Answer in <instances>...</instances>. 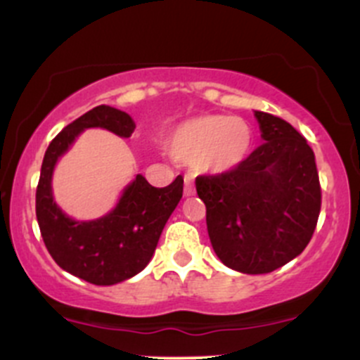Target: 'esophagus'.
<instances>
[{
  "label": "esophagus",
  "mask_w": 360,
  "mask_h": 360,
  "mask_svg": "<svg viewBox=\"0 0 360 360\" xmlns=\"http://www.w3.org/2000/svg\"><path fill=\"white\" fill-rule=\"evenodd\" d=\"M184 195H186V197L195 195V181L191 176L184 177Z\"/></svg>",
  "instance_id": "1"
}]
</instances>
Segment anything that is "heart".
Listing matches in <instances>:
<instances>
[{"mask_svg": "<svg viewBox=\"0 0 360 360\" xmlns=\"http://www.w3.org/2000/svg\"><path fill=\"white\" fill-rule=\"evenodd\" d=\"M165 146L177 162L197 165L203 172L224 174L248 158L252 129L237 116H195L170 130Z\"/></svg>", "mask_w": 360, "mask_h": 360, "instance_id": "heart-1", "label": "heart"}]
</instances>
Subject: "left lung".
Listing matches in <instances>:
<instances>
[{"instance_id": "obj_1", "label": "left lung", "mask_w": 360, "mask_h": 360, "mask_svg": "<svg viewBox=\"0 0 360 360\" xmlns=\"http://www.w3.org/2000/svg\"><path fill=\"white\" fill-rule=\"evenodd\" d=\"M264 144L237 169L198 176L214 252L231 270L270 274L303 252L321 214L315 155L296 129L254 111Z\"/></svg>"}]
</instances>
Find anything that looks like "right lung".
Segmentation results:
<instances>
[{"mask_svg":"<svg viewBox=\"0 0 360 360\" xmlns=\"http://www.w3.org/2000/svg\"><path fill=\"white\" fill-rule=\"evenodd\" d=\"M101 127L120 137L132 136L136 123L111 106H97L64 127L41 163L36 188V217L50 256L63 270L96 285H112L144 270L157 249L163 226L183 197V177L155 188L137 174L115 209L94 221H75L53 202L52 174L79 132Z\"/></svg>","mask_w":360,"mask_h":360,"instance_id":"obj_1","label":"right lung"}]
</instances>
